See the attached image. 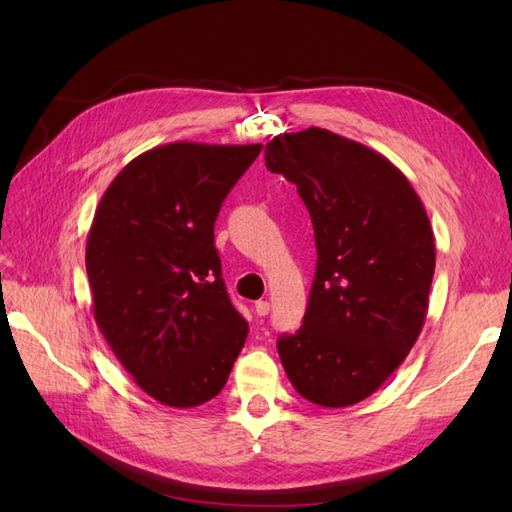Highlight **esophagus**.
Masks as SVG:
<instances>
[{
	"label": "esophagus",
	"mask_w": 512,
	"mask_h": 512,
	"mask_svg": "<svg viewBox=\"0 0 512 512\" xmlns=\"http://www.w3.org/2000/svg\"><path fill=\"white\" fill-rule=\"evenodd\" d=\"M254 312H256L258 316H267V314L271 312V303H269V301H256Z\"/></svg>",
	"instance_id": "obj_1"
}]
</instances>
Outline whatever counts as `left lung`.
I'll return each mask as SVG.
<instances>
[{"label": "left lung", "mask_w": 512, "mask_h": 512, "mask_svg": "<svg viewBox=\"0 0 512 512\" xmlns=\"http://www.w3.org/2000/svg\"><path fill=\"white\" fill-rule=\"evenodd\" d=\"M312 215L316 275L301 329L277 339L301 397L359 404L404 363L421 335L436 243L421 198L378 151L322 128L265 147Z\"/></svg>", "instance_id": "obj_1"}]
</instances>
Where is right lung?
Segmentation results:
<instances>
[{
    "instance_id": "add662e5",
    "label": "right lung",
    "mask_w": 512,
    "mask_h": 512,
    "mask_svg": "<svg viewBox=\"0 0 512 512\" xmlns=\"http://www.w3.org/2000/svg\"><path fill=\"white\" fill-rule=\"evenodd\" d=\"M262 145L170 143L134 158L108 185L85 265L94 318L119 363L170 408L218 395L245 344L213 226Z\"/></svg>"
}]
</instances>
